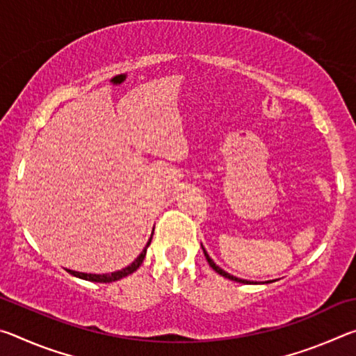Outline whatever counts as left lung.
I'll use <instances>...</instances> for the list:
<instances>
[{"label":"left lung","mask_w":356,"mask_h":356,"mask_svg":"<svg viewBox=\"0 0 356 356\" xmlns=\"http://www.w3.org/2000/svg\"><path fill=\"white\" fill-rule=\"evenodd\" d=\"M202 251H204V256H206V259H207V262H209V265L210 267H212L216 273L218 275H221V276H225V278H227V280H232V281H237V282H242V284H257V282H254V281H248V280H240V278H236V276H232V275H229L227 272H225V270L222 268H220L218 265H216L212 259H210V256L207 254V251L204 250V246H202ZM267 282H270V281H267Z\"/></svg>","instance_id":"1"}]
</instances>
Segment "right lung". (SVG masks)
<instances>
[{
	"label": "right lung",
	"instance_id": "add662e5",
	"mask_svg": "<svg viewBox=\"0 0 356 356\" xmlns=\"http://www.w3.org/2000/svg\"><path fill=\"white\" fill-rule=\"evenodd\" d=\"M154 234V232H152ZM150 240L152 237L149 238L147 245L144 246V250L141 251V254L138 256L134 262H131L129 267H125L122 270H118V272H113V273H108V275H92V273H81V272H75V270H67L70 275L76 276V278H81V280H86V281H92V282H113V281H118V280H122L125 276L131 275L134 272H136L138 268H140V265L143 264L144 257H146V251H147V246L150 245Z\"/></svg>",
	"mask_w": 356,
	"mask_h": 356
}]
</instances>
